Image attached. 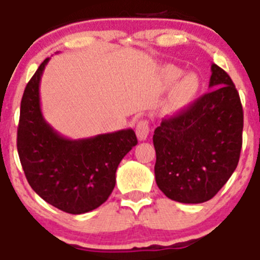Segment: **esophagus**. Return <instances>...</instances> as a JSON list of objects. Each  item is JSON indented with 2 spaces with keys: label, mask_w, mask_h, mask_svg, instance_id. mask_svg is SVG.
<instances>
[{
  "label": "esophagus",
  "mask_w": 260,
  "mask_h": 260,
  "mask_svg": "<svg viewBox=\"0 0 260 260\" xmlns=\"http://www.w3.org/2000/svg\"><path fill=\"white\" fill-rule=\"evenodd\" d=\"M137 137L139 140H147L149 135V122L147 120H140L137 125Z\"/></svg>",
  "instance_id": "1"
}]
</instances>
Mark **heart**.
<instances>
[{
	"mask_svg": "<svg viewBox=\"0 0 260 260\" xmlns=\"http://www.w3.org/2000/svg\"><path fill=\"white\" fill-rule=\"evenodd\" d=\"M182 74H184V71L180 68H176V66H166L162 71V80L165 86L172 85V84L176 83L182 76ZM199 89L200 80L197 74L190 73L184 75L177 83L175 84L169 98H167V102H166L165 107L166 112L177 113L180 111L185 110L197 98L198 93H199Z\"/></svg>",
	"mask_w": 260,
	"mask_h": 260,
	"instance_id": "obj_1",
	"label": "heart"
}]
</instances>
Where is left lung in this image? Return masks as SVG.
Listing matches in <instances>:
<instances>
[{
  "label": "left lung",
  "mask_w": 260,
  "mask_h": 260,
  "mask_svg": "<svg viewBox=\"0 0 260 260\" xmlns=\"http://www.w3.org/2000/svg\"><path fill=\"white\" fill-rule=\"evenodd\" d=\"M209 91L154 130L155 182L175 202L212 199L231 177L243 145L244 113L231 78L211 66Z\"/></svg>",
  "instance_id": "obj_1"
}]
</instances>
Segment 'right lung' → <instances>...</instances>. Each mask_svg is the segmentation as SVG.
Returning a JSON list of instances; mask_svg holds the SVG:
<instances>
[{"mask_svg":"<svg viewBox=\"0 0 260 260\" xmlns=\"http://www.w3.org/2000/svg\"><path fill=\"white\" fill-rule=\"evenodd\" d=\"M46 58L24 90L17 152L31 189L51 206L71 214L98 208L116 184L121 159L138 144L133 128L73 140L44 120L39 85Z\"/></svg>","mask_w":260,"mask_h":260,"instance_id":"obj_1","label":"right lung"}]
</instances>
